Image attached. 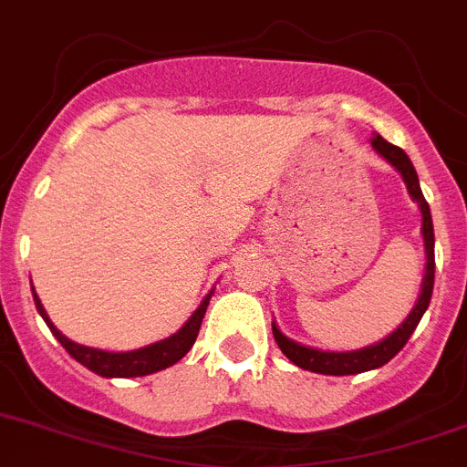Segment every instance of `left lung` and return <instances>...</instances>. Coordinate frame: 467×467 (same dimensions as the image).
Here are the masks:
<instances>
[{"label": "left lung", "instance_id": "8db88e82", "mask_svg": "<svg viewBox=\"0 0 467 467\" xmlns=\"http://www.w3.org/2000/svg\"><path fill=\"white\" fill-rule=\"evenodd\" d=\"M371 146H374V150L380 155V158L388 160L394 170L401 174L403 183H406L408 188V194H410L412 202L420 206L421 238H424V254H426L420 296H417L415 307L410 309V314L403 318V323L397 327V330H392L385 339L376 341V344L364 346V348H355V350H321V348H312V346L297 344V341H293L291 337L284 335V332L277 327V323L273 321V335H275V341H277V346L282 348V353L286 355L296 367L314 371V374L353 376V374H362V371L379 369V367L388 364L389 359H392L394 355L406 346V341L410 339L417 323L421 321L424 312L429 309L431 293H433V277H436V254H433V247H436V238H433V220H431L429 203H426L424 194H421L420 179H417L415 167H412L406 150H401L399 146L385 141L380 135L371 137Z\"/></svg>", "mask_w": 467, "mask_h": 467}]
</instances>
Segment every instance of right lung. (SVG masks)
<instances>
[{"mask_svg":"<svg viewBox=\"0 0 467 467\" xmlns=\"http://www.w3.org/2000/svg\"><path fill=\"white\" fill-rule=\"evenodd\" d=\"M31 293H34V303H36L38 314L43 317V321L47 323L52 335L57 337L61 346L68 350V355L73 359H78L82 367H87L88 371L93 374L103 376V379H137V376H149L155 374V371H162L171 364L179 362L181 358H185L190 348H192L194 339L199 335V327H202L203 321V314H206L208 303H211V296H213V288L206 293V297L202 300L197 309L192 312V317L185 321V326L181 327L179 332H174L171 337L167 339H160L155 344L144 346V348H135V350H103V348H91V346H82L78 341L68 339L66 335H61L59 327L50 321L47 317L46 307L41 305L38 300L36 291L31 286Z\"/></svg>","mask_w":467,"mask_h":467,"instance_id":"right-lung-1","label":"right lung"}]
</instances>
